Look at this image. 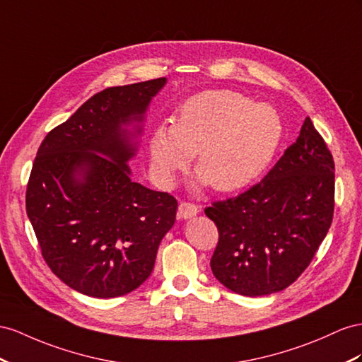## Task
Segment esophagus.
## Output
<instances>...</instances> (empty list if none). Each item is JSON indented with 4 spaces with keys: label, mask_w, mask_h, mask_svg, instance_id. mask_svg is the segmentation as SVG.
I'll list each match as a JSON object with an SVG mask.
<instances>
[{
    "label": "esophagus",
    "mask_w": 362,
    "mask_h": 362,
    "mask_svg": "<svg viewBox=\"0 0 362 362\" xmlns=\"http://www.w3.org/2000/svg\"><path fill=\"white\" fill-rule=\"evenodd\" d=\"M199 214V206L194 205V203L182 202L179 205V216L182 218H192L194 216Z\"/></svg>",
    "instance_id": "34e87169"
}]
</instances>
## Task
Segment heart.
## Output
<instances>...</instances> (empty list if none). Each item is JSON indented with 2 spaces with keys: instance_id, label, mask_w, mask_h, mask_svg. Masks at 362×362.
Here are the masks:
<instances>
[{
  "instance_id": "b5f03b06",
  "label": "heart",
  "mask_w": 362,
  "mask_h": 362,
  "mask_svg": "<svg viewBox=\"0 0 362 362\" xmlns=\"http://www.w3.org/2000/svg\"><path fill=\"white\" fill-rule=\"evenodd\" d=\"M283 132L281 116L272 105L233 90H208L185 100L174 122L153 129L148 153L163 185H171L197 153L196 187L212 183L217 191L230 192L266 171Z\"/></svg>"
}]
</instances>
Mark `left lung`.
Returning <instances> with one entry per match:
<instances>
[{
	"mask_svg": "<svg viewBox=\"0 0 362 362\" xmlns=\"http://www.w3.org/2000/svg\"><path fill=\"white\" fill-rule=\"evenodd\" d=\"M333 196V157L305 117L296 142L260 183L205 209L218 229L212 274L229 291L245 296L286 289L327 235Z\"/></svg>",
	"mask_w": 362,
	"mask_h": 362,
	"instance_id": "1",
	"label": "left lung"
}]
</instances>
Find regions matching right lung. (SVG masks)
<instances>
[{
    "label": "right lung",
    "instance_id": "obj_1",
    "mask_svg": "<svg viewBox=\"0 0 362 362\" xmlns=\"http://www.w3.org/2000/svg\"><path fill=\"white\" fill-rule=\"evenodd\" d=\"M166 78L91 96L45 136L25 209L45 263L71 289L115 298L151 275L177 200L132 179L151 99Z\"/></svg>",
    "mask_w": 362,
    "mask_h": 362
}]
</instances>
